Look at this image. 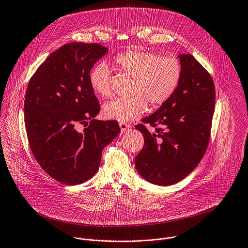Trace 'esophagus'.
<instances>
[{"instance_id": "obj_1", "label": "esophagus", "mask_w": 248, "mask_h": 248, "mask_svg": "<svg viewBox=\"0 0 248 248\" xmlns=\"http://www.w3.org/2000/svg\"><path fill=\"white\" fill-rule=\"evenodd\" d=\"M120 127H121V130L124 132V131L127 130L130 127V125L128 124H125V123H120Z\"/></svg>"}]
</instances>
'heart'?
<instances>
[{
	"instance_id": "b5f03b06",
	"label": "heart",
	"mask_w": 248,
	"mask_h": 248,
	"mask_svg": "<svg viewBox=\"0 0 248 248\" xmlns=\"http://www.w3.org/2000/svg\"><path fill=\"white\" fill-rule=\"evenodd\" d=\"M114 61L121 72L134 78L131 88L133 97L118 98L105 103L102 114L106 119L130 123L145 112L146 101L152 106L165 103L180 84L182 65L175 57L160 56L150 51L127 50L119 53ZM89 82L92 90L100 97L112 96L111 70L106 63H97L91 69Z\"/></svg>"
}]
</instances>
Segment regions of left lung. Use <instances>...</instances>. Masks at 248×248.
Masks as SVG:
<instances>
[{"mask_svg": "<svg viewBox=\"0 0 248 248\" xmlns=\"http://www.w3.org/2000/svg\"><path fill=\"white\" fill-rule=\"evenodd\" d=\"M180 84L174 94L153 115L142 120L155 128L135 126L144 136V147L135 167L151 184L171 186L187 177L203 158L211 137L216 89L211 74L190 54L179 56Z\"/></svg>", "mask_w": 248, "mask_h": 248, "instance_id": "left-lung-1", "label": "left lung"}]
</instances>
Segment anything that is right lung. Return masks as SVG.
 <instances>
[{"label":"right lung","mask_w":248,"mask_h":248,"mask_svg":"<svg viewBox=\"0 0 248 248\" xmlns=\"http://www.w3.org/2000/svg\"><path fill=\"white\" fill-rule=\"evenodd\" d=\"M108 49L71 42L54 51L31 77L24 101L27 136L40 167L74 186L95 175L104 147L119 135L117 121H98L100 106L89 82L93 64ZM83 124L81 132L78 126Z\"/></svg>","instance_id":"1"}]
</instances>
